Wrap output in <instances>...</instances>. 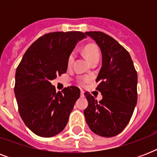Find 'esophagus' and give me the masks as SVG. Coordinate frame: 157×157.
Segmentation results:
<instances>
[{"label":"esophagus","instance_id":"1","mask_svg":"<svg viewBox=\"0 0 157 157\" xmlns=\"http://www.w3.org/2000/svg\"><path fill=\"white\" fill-rule=\"evenodd\" d=\"M84 94H85V92L83 90H81V96H84Z\"/></svg>","mask_w":157,"mask_h":157}]
</instances>
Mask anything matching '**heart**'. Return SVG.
Here are the masks:
<instances>
[{
  "label": "heart",
  "instance_id": "obj_1",
  "mask_svg": "<svg viewBox=\"0 0 157 157\" xmlns=\"http://www.w3.org/2000/svg\"><path fill=\"white\" fill-rule=\"evenodd\" d=\"M83 52L89 63H90L91 61H94V60H98L99 59L100 53H99V50H98V48L96 47L94 45L89 44V45H86L85 48H84ZM74 59H75V54H74V53H71L70 54V56H69L68 60H67L68 65L72 64ZM90 81V76H85V77H83L81 80V83L83 84V85L84 84H87Z\"/></svg>",
  "mask_w": 157,
  "mask_h": 157
}]
</instances>
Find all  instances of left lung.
<instances>
[{
  "label": "left lung",
  "instance_id": "8db88e82",
  "mask_svg": "<svg viewBox=\"0 0 157 157\" xmlns=\"http://www.w3.org/2000/svg\"><path fill=\"white\" fill-rule=\"evenodd\" d=\"M100 48L102 67L96 82L103 98L97 101L85 93L88 107L86 121L94 134L113 137L125 128L137 104L138 76L129 52L117 40L101 32H87Z\"/></svg>",
  "mask_w": 157,
  "mask_h": 157
}]
</instances>
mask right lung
Segmentation results:
<instances>
[{"label": "right lung", "mask_w": 157, "mask_h": 157, "mask_svg": "<svg viewBox=\"0 0 157 157\" xmlns=\"http://www.w3.org/2000/svg\"><path fill=\"white\" fill-rule=\"evenodd\" d=\"M81 32L45 34L33 43L16 69L14 94L21 118L38 136L50 138L63 131L80 97L76 86L56 92L50 81L65 73L67 60Z\"/></svg>", "instance_id": "add662e5"}]
</instances>
